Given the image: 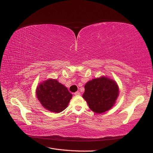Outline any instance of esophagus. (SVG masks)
<instances>
[{
    "mask_svg": "<svg viewBox=\"0 0 153 153\" xmlns=\"http://www.w3.org/2000/svg\"><path fill=\"white\" fill-rule=\"evenodd\" d=\"M80 92H79V91H77V92H76L74 93V95H77V96H79V95H80Z\"/></svg>",
    "mask_w": 153,
    "mask_h": 153,
    "instance_id": "obj_1",
    "label": "esophagus"
}]
</instances>
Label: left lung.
Here are the masks:
<instances>
[{
	"label": "left lung",
	"instance_id": "8db88e82",
	"mask_svg": "<svg viewBox=\"0 0 153 153\" xmlns=\"http://www.w3.org/2000/svg\"><path fill=\"white\" fill-rule=\"evenodd\" d=\"M119 96V87L116 81L101 76L89 81L85 85L83 98L89 108L102 114L112 108Z\"/></svg>",
	"mask_w": 153,
	"mask_h": 153
}]
</instances>
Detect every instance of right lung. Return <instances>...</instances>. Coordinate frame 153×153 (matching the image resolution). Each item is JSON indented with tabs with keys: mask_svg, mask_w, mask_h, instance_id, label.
Masks as SVG:
<instances>
[{
	"mask_svg": "<svg viewBox=\"0 0 153 153\" xmlns=\"http://www.w3.org/2000/svg\"><path fill=\"white\" fill-rule=\"evenodd\" d=\"M37 98L45 109L59 113L67 108L72 95L67 87L55 79L41 82L36 89Z\"/></svg>",
	"mask_w": 153,
	"mask_h": 153,
	"instance_id": "right-lung-1",
	"label": "right lung"
}]
</instances>
